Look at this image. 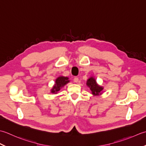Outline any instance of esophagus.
I'll return each instance as SVG.
<instances>
[{"mask_svg":"<svg viewBox=\"0 0 146 146\" xmlns=\"http://www.w3.org/2000/svg\"><path fill=\"white\" fill-rule=\"evenodd\" d=\"M74 82H79V78H78V77H74Z\"/></svg>","mask_w":146,"mask_h":146,"instance_id":"34e87169","label":"esophagus"}]
</instances>
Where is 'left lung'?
Segmentation results:
<instances>
[{
    "label": "left lung",
    "instance_id": "obj_1",
    "mask_svg": "<svg viewBox=\"0 0 146 146\" xmlns=\"http://www.w3.org/2000/svg\"><path fill=\"white\" fill-rule=\"evenodd\" d=\"M87 85L90 87V90L92 92V94L94 95L99 94L103 89L102 87H101V86H98L96 84V80H95L93 77H91V78L88 80Z\"/></svg>",
    "mask_w": 146,
    "mask_h": 146
}]
</instances>
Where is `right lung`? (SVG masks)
<instances>
[{
    "label": "right lung",
    "mask_w": 146,
    "mask_h": 146,
    "mask_svg": "<svg viewBox=\"0 0 146 146\" xmlns=\"http://www.w3.org/2000/svg\"><path fill=\"white\" fill-rule=\"evenodd\" d=\"M68 79H69L68 77H58V78L56 79L55 86H53V88L52 90V93H56V92L60 90L62 87H63L64 86H65L67 83L69 82Z\"/></svg>",
    "instance_id": "1"
}]
</instances>
